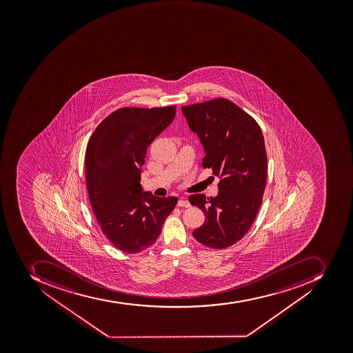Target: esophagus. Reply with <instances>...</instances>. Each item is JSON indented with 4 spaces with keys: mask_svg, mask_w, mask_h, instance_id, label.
I'll return each mask as SVG.
<instances>
[{
    "mask_svg": "<svg viewBox=\"0 0 353 353\" xmlns=\"http://www.w3.org/2000/svg\"><path fill=\"white\" fill-rule=\"evenodd\" d=\"M178 207H185V208H189L190 207V203L186 199H179L177 203Z\"/></svg>",
    "mask_w": 353,
    "mask_h": 353,
    "instance_id": "1",
    "label": "esophagus"
}]
</instances>
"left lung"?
Listing matches in <instances>:
<instances>
[{"instance_id":"1","label":"left lung","mask_w":353,"mask_h":353,"mask_svg":"<svg viewBox=\"0 0 353 353\" xmlns=\"http://www.w3.org/2000/svg\"><path fill=\"white\" fill-rule=\"evenodd\" d=\"M181 112L203 144V166L221 178L216 197L189 196L205 216V223L192 234L211 249H225L243 238L262 205L268 176L262 130L228 99L185 105Z\"/></svg>"}]
</instances>
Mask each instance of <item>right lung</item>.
Segmentation results:
<instances>
[{
	"label": "right lung",
	"instance_id": "1",
	"mask_svg": "<svg viewBox=\"0 0 353 353\" xmlns=\"http://www.w3.org/2000/svg\"><path fill=\"white\" fill-rule=\"evenodd\" d=\"M176 107L122 108L94 130L85 150V183L108 240L134 254L155 243L176 197L143 192L141 167L150 143L172 123Z\"/></svg>",
	"mask_w": 353,
	"mask_h": 353
}]
</instances>
